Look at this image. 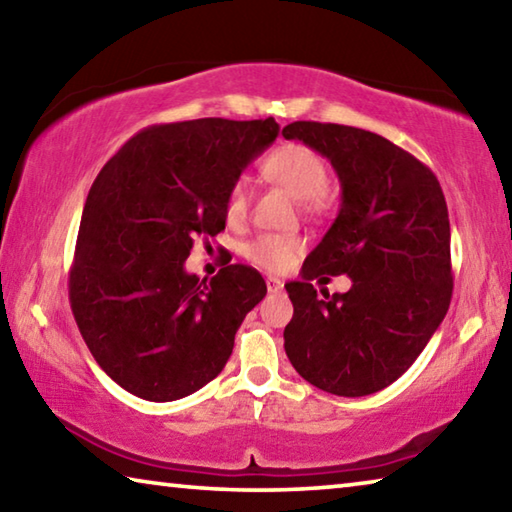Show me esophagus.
Wrapping results in <instances>:
<instances>
[{
    "label": "esophagus",
    "mask_w": 512,
    "mask_h": 512,
    "mask_svg": "<svg viewBox=\"0 0 512 512\" xmlns=\"http://www.w3.org/2000/svg\"><path fill=\"white\" fill-rule=\"evenodd\" d=\"M282 287H284L282 280H277V277H273V275L266 277V289H268V293H277Z\"/></svg>",
    "instance_id": "esophagus-1"
}]
</instances>
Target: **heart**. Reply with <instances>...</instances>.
Segmentation results:
<instances>
[{
	"label": "heart",
	"mask_w": 512,
	"mask_h": 512,
	"mask_svg": "<svg viewBox=\"0 0 512 512\" xmlns=\"http://www.w3.org/2000/svg\"><path fill=\"white\" fill-rule=\"evenodd\" d=\"M264 173L282 185L298 201H309L316 205L325 194L329 183V171L325 160L302 144H284L275 149L264 160ZM250 187L246 178H237L225 194V216L228 221H241L248 210ZM302 250L298 237L284 235H262L246 246V257L250 262L266 268V271H287L296 262Z\"/></svg>",
	"instance_id": "b5f03b06"
}]
</instances>
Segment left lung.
Wrapping results in <instances>:
<instances>
[{
	"label": "left lung",
	"mask_w": 512,
	"mask_h": 512,
	"mask_svg": "<svg viewBox=\"0 0 512 512\" xmlns=\"http://www.w3.org/2000/svg\"><path fill=\"white\" fill-rule=\"evenodd\" d=\"M332 162L341 210L284 284L293 318L284 350L309 384L361 397L400 379L420 357L452 300L449 214L429 167L377 133L293 121L282 128ZM350 274L348 294L318 297L314 276Z\"/></svg>",
	"instance_id": "8db88e82"
}]
</instances>
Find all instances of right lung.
Instances as JSON below:
<instances>
[{
    "instance_id": "right-lung-1",
    "label": "right lung",
    "mask_w": 512,
    "mask_h": 512,
    "mask_svg": "<svg viewBox=\"0 0 512 512\" xmlns=\"http://www.w3.org/2000/svg\"><path fill=\"white\" fill-rule=\"evenodd\" d=\"M277 133L273 117L151 126L92 183L69 302L92 357L124 391L173 402L228 363L239 325L266 296L264 277L230 264L207 282L185 259L196 237L225 228V194Z\"/></svg>"
}]
</instances>
